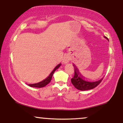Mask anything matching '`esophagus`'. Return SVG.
Wrapping results in <instances>:
<instances>
[{"label":"esophagus","mask_w":123,"mask_h":123,"mask_svg":"<svg viewBox=\"0 0 123 123\" xmlns=\"http://www.w3.org/2000/svg\"><path fill=\"white\" fill-rule=\"evenodd\" d=\"M62 60H63L62 62H63V63H67L69 61H70V57H69L68 56H65Z\"/></svg>","instance_id":"34e87169"}]
</instances>
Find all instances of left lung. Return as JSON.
Segmentation results:
<instances>
[{"label": "left lung", "mask_w": 123, "mask_h": 123, "mask_svg": "<svg viewBox=\"0 0 123 123\" xmlns=\"http://www.w3.org/2000/svg\"><path fill=\"white\" fill-rule=\"evenodd\" d=\"M104 37L108 39V38L105 36H104ZM74 72H75V74H74V76L71 79V82L75 88H76L79 90L85 91L94 89L100 84V83L101 82L103 79V78L100 79V80L95 81V82H89V81H87L84 80L76 67Z\"/></svg>", "instance_id": "obj_1"}]
</instances>
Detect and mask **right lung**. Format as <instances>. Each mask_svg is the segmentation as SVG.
Returning a JSON list of instances; mask_svg holds the SVG:
<instances>
[{
  "instance_id": "1",
  "label": "right lung",
  "mask_w": 123,
  "mask_h": 123,
  "mask_svg": "<svg viewBox=\"0 0 123 123\" xmlns=\"http://www.w3.org/2000/svg\"><path fill=\"white\" fill-rule=\"evenodd\" d=\"M60 66H61V63L57 66L54 68V70L52 71V72L50 74V75L49 76H48V77H47V78H46V79L44 80L41 81V82H39L38 83H36V84H28V85L31 86V87H38V88L44 87L45 86H46L50 82V81H51V80L52 77V76L53 75V74H54V72H55V71H56L57 68H59V67Z\"/></svg>"
}]
</instances>
